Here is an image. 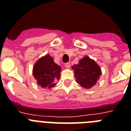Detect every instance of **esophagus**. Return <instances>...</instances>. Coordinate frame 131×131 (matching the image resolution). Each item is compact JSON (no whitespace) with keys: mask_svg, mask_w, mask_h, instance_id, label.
I'll list each match as a JSON object with an SVG mask.
<instances>
[{"mask_svg":"<svg viewBox=\"0 0 131 131\" xmlns=\"http://www.w3.org/2000/svg\"><path fill=\"white\" fill-rule=\"evenodd\" d=\"M65 66H66V68H70V63H69V62H68V63H66V64H65Z\"/></svg>","mask_w":131,"mask_h":131,"instance_id":"34e87169","label":"esophagus"}]
</instances>
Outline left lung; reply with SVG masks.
Here are the masks:
<instances>
[{"instance_id": "8db88e82", "label": "left lung", "mask_w": 131, "mask_h": 131, "mask_svg": "<svg viewBox=\"0 0 131 131\" xmlns=\"http://www.w3.org/2000/svg\"><path fill=\"white\" fill-rule=\"evenodd\" d=\"M72 69L77 83L85 89L93 86L101 75L100 67L88 56L81 59L78 64L73 66Z\"/></svg>"}]
</instances>
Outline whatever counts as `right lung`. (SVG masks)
Listing matches in <instances>:
<instances>
[{
  "label": "right lung",
  "instance_id": "obj_1",
  "mask_svg": "<svg viewBox=\"0 0 131 131\" xmlns=\"http://www.w3.org/2000/svg\"><path fill=\"white\" fill-rule=\"evenodd\" d=\"M61 67L54 63L50 55L40 58L35 64L33 73L37 83L42 88L51 89L60 77Z\"/></svg>",
  "mask_w": 131,
  "mask_h": 131
}]
</instances>
